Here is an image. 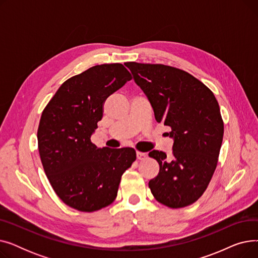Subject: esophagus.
I'll use <instances>...</instances> for the list:
<instances>
[{"label": "esophagus", "instance_id": "esophagus-1", "mask_svg": "<svg viewBox=\"0 0 258 258\" xmlns=\"http://www.w3.org/2000/svg\"><path fill=\"white\" fill-rule=\"evenodd\" d=\"M136 156H137V159H138V160H144V159H146V157H147V155H146L145 153H141V152H137V153H136Z\"/></svg>", "mask_w": 258, "mask_h": 258}]
</instances>
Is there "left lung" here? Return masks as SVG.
<instances>
[{
  "instance_id": "left-lung-1",
  "label": "left lung",
  "mask_w": 258,
  "mask_h": 258,
  "mask_svg": "<svg viewBox=\"0 0 258 258\" xmlns=\"http://www.w3.org/2000/svg\"><path fill=\"white\" fill-rule=\"evenodd\" d=\"M150 100L157 122L169 126L170 158L153 151L160 166L148 183L154 198L169 208L197 202L218 165L224 122L212 91L191 74L161 63H124Z\"/></svg>"
}]
</instances>
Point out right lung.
Returning <instances> with one entry per match:
<instances>
[{
	"mask_svg": "<svg viewBox=\"0 0 258 258\" xmlns=\"http://www.w3.org/2000/svg\"><path fill=\"white\" fill-rule=\"evenodd\" d=\"M131 79L121 63L94 66L67 79L42 113L37 143L45 173L58 198L78 211L112 204L121 175L136 160L133 148H98L91 141L105 99Z\"/></svg>",
	"mask_w": 258,
	"mask_h": 258,
	"instance_id": "1",
	"label": "right lung"
}]
</instances>
